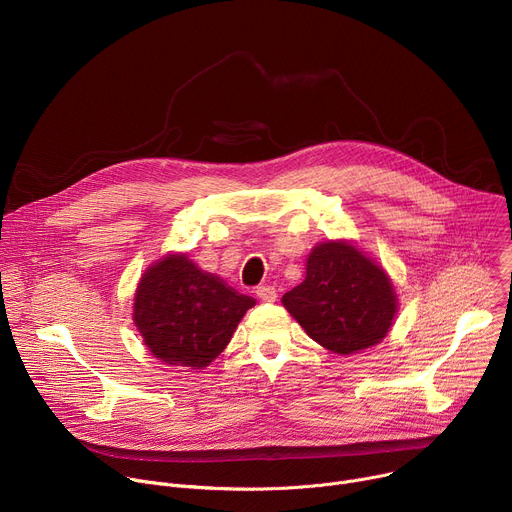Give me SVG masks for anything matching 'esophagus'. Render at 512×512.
I'll list each match as a JSON object with an SVG mask.
<instances>
[{
    "label": "esophagus",
    "instance_id": "1",
    "mask_svg": "<svg viewBox=\"0 0 512 512\" xmlns=\"http://www.w3.org/2000/svg\"><path fill=\"white\" fill-rule=\"evenodd\" d=\"M257 298L261 302H275L277 291L273 285H261V287H257Z\"/></svg>",
    "mask_w": 512,
    "mask_h": 512
}]
</instances>
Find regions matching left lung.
<instances>
[{
  "instance_id": "1",
  "label": "left lung",
  "mask_w": 512,
  "mask_h": 512,
  "mask_svg": "<svg viewBox=\"0 0 512 512\" xmlns=\"http://www.w3.org/2000/svg\"><path fill=\"white\" fill-rule=\"evenodd\" d=\"M281 302L312 340L336 354L379 344L397 314V294L385 269L346 241L316 245L306 279Z\"/></svg>"
}]
</instances>
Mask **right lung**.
<instances>
[{
    "label": "right lung",
    "instance_id": "1",
    "mask_svg": "<svg viewBox=\"0 0 512 512\" xmlns=\"http://www.w3.org/2000/svg\"><path fill=\"white\" fill-rule=\"evenodd\" d=\"M253 306V298L198 269L188 255H168L141 275L133 322L158 360L200 371L227 348Z\"/></svg>",
    "mask_w": 512,
    "mask_h": 512
}]
</instances>
